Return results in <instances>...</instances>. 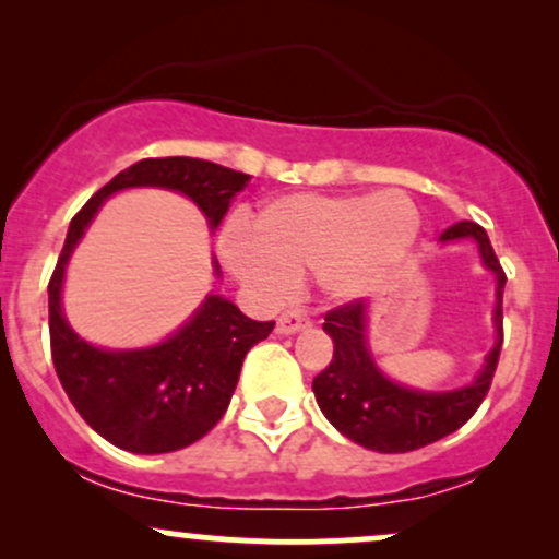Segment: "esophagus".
I'll use <instances>...</instances> for the list:
<instances>
[{
    "instance_id": "34e87169",
    "label": "esophagus",
    "mask_w": 559,
    "mask_h": 559,
    "mask_svg": "<svg viewBox=\"0 0 559 559\" xmlns=\"http://www.w3.org/2000/svg\"><path fill=\"white\" fill-rule=\"evenodd\" d=\"M307 325H310V318H307L305 312H301V310H286L284 316L278 318V323H275V331L288 336V333L305 331Z\"/></svg>"
}]
</instances>
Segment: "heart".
I'll return each mask as SVG.
<instances>
[{"label":"heart","mask_w":559,"mask_h":559,"mask_svg":"<svg viewBox=\"0 0 559 559\" xmlns=\"http://www.w3.org/2000/svg\"><path fill=\"white\" fill-rule=\"evenodd\" d=\"M418 230V207L400 189L370 197L292 194L260 210L254 236L234 223L223 234V258L267 297L286 294L294 273L316 271L329 297L355 299L396 271Z\"/></svg>","instance_id":"1"}]
</instances>
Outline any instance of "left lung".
Returning <instances> with one entry per match:
<instances>
[{
  "mask_svg": "<svg viewBox=\"0 0 559 559\" xmlns=\"http://www.w3.org/2000/svg\"><path fill=\"white\" fill-rule=\"evenodd\" d=\"M454 239L476 241L484 265L497 275V310H493L497 342L471 386L457 391H418L389 381L378 370L365 342L368 305L355 299L325 312L323 331L333 338V357L329 368L316 376L312 391L331 426L355 444L383 454L413 452V449L433 444L465 426L489 394L504 338L502 294L507 275L493 254L489 236L478 223L460 221L441 234V241Z\"/></svg>",
  "mask_w": 559,
  "mask_h": 559,
  "instance_id": "obj_1",
  "label": "left lung"
}]
</instances>
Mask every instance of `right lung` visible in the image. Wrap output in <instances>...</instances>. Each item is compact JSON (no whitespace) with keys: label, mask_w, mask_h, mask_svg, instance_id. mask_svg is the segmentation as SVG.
Returning <instances> with one entry per match:
<instances>
[{"label":"right lung","mask_w":559,"mask_h":559,"mask_svg":"<svg viewBox=\"0 0 559 559\" xmlns=\"http://www.w3.org/2000/svg\"><path fill=\"white\" fill-rule=\"evenodd\" d=\"M247 173L197 157H150L102 186L70 221L66 247L49 278V342L62 389L79 415L110 444L136 454L176 452L194 444L226 415L247 352L271 336L275 320L258 323L234 301L210 294L163 344L110 352L86 344L62 316L66 265L99 204L120 189L157 186L181 191L221 226ZM217 271V265H215Z\"/></svg>","instance_id":"1"}]
</instances>
